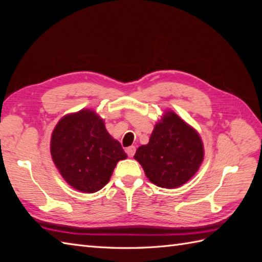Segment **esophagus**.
<instances>
[{"mask_svg":"<svg viewBox=\"0 0 262 262\" xmlns=\"http://www.w3.org/2000/svg\"><path fill=\"white\" fill-rule=\"evenodd\" d=\"M126 152H127V154H128V157H129V158H133V157H134L135 152H136V147H135V146H129V147H127Z\"/></svg>","mask_w":262,"mask_h":262,"instance_id":"obj_1","label":"esophagus"}]
</instances>
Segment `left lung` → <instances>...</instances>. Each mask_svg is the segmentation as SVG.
I'll return each mask as SVG.
<instances>
[{
  "label": "left lung",
  "mask_w": 262,
  "mask_h": 262,
  "mask_svg": "<svg viewBox=\"0 0 262 262\" xmlns=\"http://www.w3.org/2000/svg\"><path fill=\"white\" fill-rule=\"evenodd\" d=\"M148 180L161 188L173 189L196 173L204 159L202 140L196 130L174 113L158 122L147 145L135 153Z\"/></svg>",
  "instance_id": "1"
}]
</instances>
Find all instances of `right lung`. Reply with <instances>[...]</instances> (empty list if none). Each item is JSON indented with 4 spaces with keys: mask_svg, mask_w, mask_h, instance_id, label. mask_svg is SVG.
<instances>
[{
    "mask_svg": "<svg viewBox=\"0 0 262 262\" xmlns=\"http://www.w3.org/2000/svg\"><path fill=\"white\" fill-rule=\"evenodd\" d=\"M51 152L66 182L88 193L107 185L118 161L127 158L103 120L88 109L59 120L52 135Z\"/></svg>",
    "mask_w": 262,
    "mask_h": 262,
    "instance_id": "right-lung-1",
    "label": "right lung"
}]
</instances>
